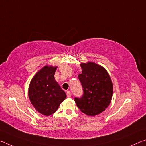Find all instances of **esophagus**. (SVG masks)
Returning a JSON list of instances; mask_svg holds the SVG:
<instances>
[{"instance_id":"1","label":"esophagus","mask_w":146,"mask_h":146,"mask_svg":"<svg viewBox=\"0 0 146 146\" xmlns=\"http://www.w3.org/2000/svg\"><path fill=\"white\" fill-rule=\"evenodd\" d=\"M66 95H67V97L68 98L71 97V93H70V91H66Z\"/></svg>"}]
</instances>
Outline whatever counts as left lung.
I'll return each instance as SVG.
<instances>
[{
    "instance_id": "obj_1",
    "label": "left lung",
    "mask_w": 146,
    "mask_h": 146,
    "mask_svg": "<svg viewBox=\"0 0 146 146\" xmlns=\"http://www.w3.org/2000/svg\"><path fill=\"white\" fill-rule=\"evenodd\" d=\"M82 73L78 79L83 95L75 97L76 104L82 113L89 116L100 114L110 105L113 95V84L104 68L93 62L80 64Z\"/></svg>"
}]
</instances>
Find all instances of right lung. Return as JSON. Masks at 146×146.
Wrapping results in <instances>:
<instances>
[{
    "label": "right lung",
    "mask_w": 146,
    "mask_h": 146,
    "mask_svg": "<svg viewBox=\"0 0 146 146\" xmlns=\"http://www.w3.org/2000/svg\"><path fill=\"white\" fill-rule=\"evenodd\" d=\"M56 67L44 66L31 80L28 96L36 111L46 116L53 114L66 99V93L56 82Z\"/></svg>",
    "instance_id": "obj_1"
}]
</instances>
